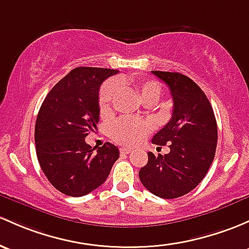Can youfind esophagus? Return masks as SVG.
I'll list each match as a JSON object with an SVG mask.
<instances>
[{
  "label": "esophagus",
  "instance_id": "obj_1",
  "mask_svg": "<svg viewBox=\"0 0 249 249\" xmlns=\"http://www.w3.org/2000/svg\"><path fill=\"white\" fill-rule=\"evenodd\" d=\"M131 153V149L130 148H120V154L122 155H126V154Z\"/></svg>",
  "mask_w": 249,
  "mask_h": 249
}]
</instances>
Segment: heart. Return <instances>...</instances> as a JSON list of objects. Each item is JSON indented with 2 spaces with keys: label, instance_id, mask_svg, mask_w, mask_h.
I'll return each instance as SVG.
<instances>
[{
  "label": "heart",
  "instance_id": "1",
  "mask_svg": "<svg viewBox=\"0 0 249 249\" xmlns=\"http://www.w3.org/2000/svg\"><path fill=\"white\" fill-rule=\"evenodd\" d=\"M130 85L135 88L141 100L144 103L148 100L158 101L161 95V86L159 82L151 80H127ZM126 82V80H120V83ZM119 83L117 81H108L101 87L99 93V109L101 114H107L111 109L114 98H116ZM153 126L148 120L136 119V118H119L109 126V136L117 143L124 145H137L149 135Z\"/></svg>",
  "mask_w": 249,
  "mask_h": 249
}]
</instances>
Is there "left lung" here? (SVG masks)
Masks as SVG:
<instances>
[{"label":"left lung","instance_id":"left-lung-1","mask_svg":"<svg viewBox=\"0 0 249 249\" xmlns=\"http://www.w3.org/2000/svg\"><path fill=\"white\" fill-rule=\"evenodd\" d=\"M168 86L173 98L172 118L153 137L166 145V155L148 153V163L140 171L146 190L163 199L191 192L204 179L213 163L217 146V123L205 93L180 72L153 71Z\"/></svg>","mask_w":249,"mask_h":249}]
</instances>
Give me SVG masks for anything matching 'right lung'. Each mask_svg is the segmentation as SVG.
<instances>
[{
    "mask_svg": "<svg viewBox=\"0 0 249 249\" xmlns=\"http://www.w3.org/2000/svg\"><path fill=\"white\" fill-rule=\"evenodd\" d=\"M118 70L75 68L49 91L36 122L35 142L41 171L59 192L82 197L104 184L119 158L107 142L91 148L85 138L99 122V89Z\"/></svg>",
    "mask_w": 249,
    "mask_h": 249,
    "instance_id": "add662e5",
    "label": "right lung"
}]
</instances>
